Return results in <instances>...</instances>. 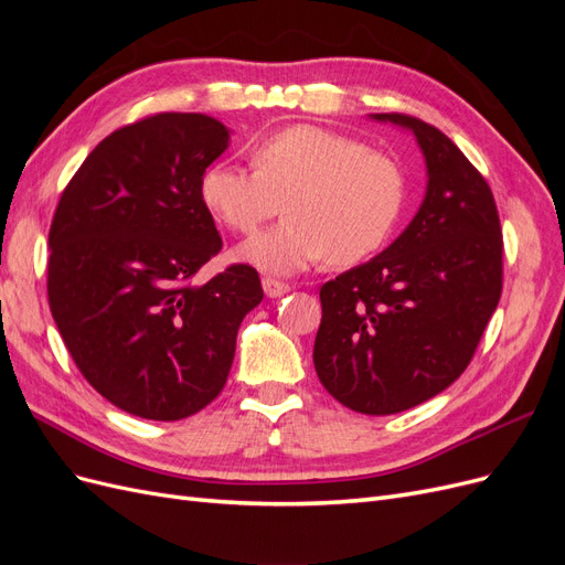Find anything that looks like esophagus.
<instances>
[{
  "instance_id": "obj_1",
  "label": "esophagus",
  "mask_w": 565,
  "mask_h": 565,
  "mask_svg": "<svg viewBox=\"0 0 565 565\" xmlns=\"http://www.w3.org/2000/svg\"><path fill=\"white\" fill-rule=\"evenodd\" d=\"M262 285H264L266 297H270V299L282 297V295L289 292V285H287V282H280V280H276V278H264Z\"/></svg>"
}]
</instances>
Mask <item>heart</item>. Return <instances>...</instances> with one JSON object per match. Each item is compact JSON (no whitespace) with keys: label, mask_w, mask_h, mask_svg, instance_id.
I'll return each instance as SVG.
<instances>
[{"label":"heart","mask_w":565,"mask_h":565,"mask_svg":"<svg viewBox=\"0 0 565 565\" xmlns=\"http://www.w3.org/2000/svg\"><path fill=\"white\" fill-rule=\"evenodd\" d=\"M252 167L214 162L200 198L216 218L243 235L268 218L282 224L252 237L241 256L270 273H297L316 262L351 266L377 252L396 228L407 200L403 164L355 136L292 125L252 148Z\"/></svg>","instance_id":"b5f03b06"}]
</instances>
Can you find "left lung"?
I'll return each instance as SVG.
<instances>
[{
    "instance_id": "obj_1",
    "label": "left lung",
    "mask_w": 565,
    "mask_h": 565,
    "mask_svg": "<svg viewBox=\"0 0 565 565\" xmlns=\"http://www.w3.org/2000/svg\"><path fill=\"white\" fill-rule=\"evenodd\" d=\"M374 119L415 134L426 195L382 254L320 287L313 365L341 405L396 415L471 363L502 295V228L488 181L446 134L403 113Z\"/></svg>"
}]
</instances>
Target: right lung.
<instances>
[{
  "mask_svg": "<svg viewBox=\"0 0 565 565\" xmlns=\"http://www.w3.org/2000/svg\"><path fill=\"white\" fill-rule=\"evenodd\" d=\"M231 131L158 113L113 131L65 185L49 228L46 292L77 370L129 415L191 417L224 388L237 328L264 299L256 268L204 285L221 249L200 179Z\"/></svg>",
  "mask_w": 565,
  "mask_h": 565,
  "instance_id": "obj_1",
  "label": "right lung"
}]
</instances>
